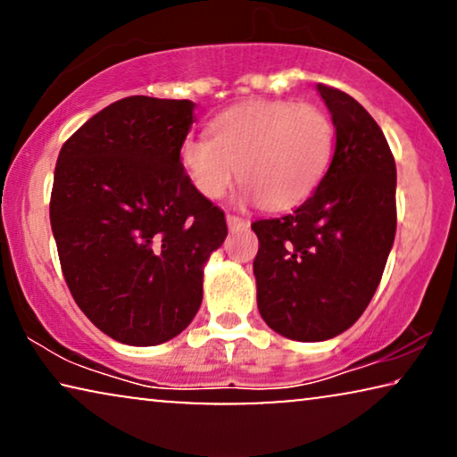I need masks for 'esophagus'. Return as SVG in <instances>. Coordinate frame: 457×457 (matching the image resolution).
Segmentation results:
<instances>
[{
  "instance_id": "1",
  "label": "esophagus",
  "mask_w": 457,
  "mask_h": 457,
  "mask_svg": "<svg viewBox=\"0 0 457 457\" xmlns=\"http://www.w3.org/2000/svg\"><path fill=\"white\" fill-rule=\"evenodd\" d=\"M227 224H228L230 230H239V228H245L247 224H249V220H245V218H239V216L228 214V216H227Z\"/></svg>"
}]
</instances>
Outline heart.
Instances as JSON below:
<instances>
[{
    "label": "heart",
    "mask_w": 457,
    "mask_h": 457,
    "mask_svg": "<svg viewBox=\"0 0 457 457\" xmlns=\"http://www.w3.org/2000/svg\"><path fill=\"white\" fill-rule=\"evenodd\" d=\"M333 141V122L316 105L258 99L222 112L212 122V137H187L180 164L204 197H222L239 170L243 197L285 210L320 183Z\"/></svg>",
    "instance_id": "heart-1"
}]
</instances>
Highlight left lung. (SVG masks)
I'll list each match as a JSON object with an SVG mask.
<instances>
[{"label": "left lung", "instance_id": "1", "mask_svg": "<svg viewBox=\"0 0 457 457\" xmlns=\"http://www.w3.org/2000/svg\"><path fill=\"white\" fill-rule=\"evenodd\" d=\"M335 127V154L316 191L291 214L252 224L258 310L274 333L327 341L361 316L395 239V160L352 96L316 85Z\"/></svg>", "mask_w": 457, "mask_h": 457}]
</instances>
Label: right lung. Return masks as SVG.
<instances>
[{"mask_svg": "<svg viewBox=\"0 0 457 457\" xmlns=\"http://www.w3.org/2000/svg\"><path fill=\"white\" fill-rule=\"evenodd\" d=\"M189 99L133 96L91 116L60 149L49 220L74 302L118 343L160 345L189 327L224 212L180 164Z\"/></svg>", "mask_w": 457, "mask_h": 457, "instance_id": "right-lung-1", "label": "right lung"}]
</instances>
